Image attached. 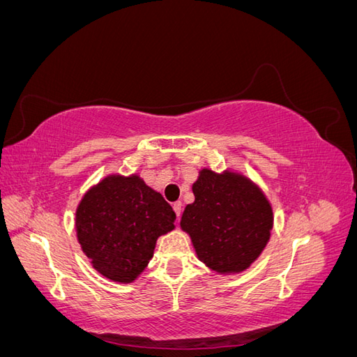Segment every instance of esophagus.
<instances>
[{"label": "esophagus", "instance_id": "1", "mask_svg": "<svg viewBox=\"0 0 357 357\" xmlns=\"http://www.w3.org/2000/svg\"><path fill=\"white\" fill-rule=\"evenodd\" d=\"M172 208H174L176 215H177V219L180 220V215H181V202H180V201H177V202L172 204Z\"/></svg>", "mask_w": 357, "mask_h": 357}]
</instances>
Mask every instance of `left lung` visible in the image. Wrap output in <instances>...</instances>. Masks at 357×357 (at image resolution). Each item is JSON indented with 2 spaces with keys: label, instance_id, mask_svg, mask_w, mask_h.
Masks as SVG:
<instances>
[{
  "label": "left lung",
  "instance_id": "left-lung-1",
  "mask_svg": "<svg viewBox=\"0 0 357 357\" xmlns=\"http://www.w3.org/2000/svg\"><path fill=\"white\" fill-rule=\"evenodd\" d=\"M195 201L183 211L188 232L201 262L219 274L245 271L262 253L274 223L265 193L238 172L199 171L192 186Z\"/></svg>",
  "mask_w": 357,
  "mask_h": 357
}]
</instances>
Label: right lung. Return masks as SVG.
I'll return each mask as SVG.
<instances>
[{"instance_id":"add662e5","label":"right lung","mask_w":357,"mask_h":357,"mask_svg":"<svg viewBox=\"0 0 357 357\" xmlns=\"http://www.w3.org/2000/svg\"><path fill=\"white\" fill-rule=\"evenodd\" d=\"M176 213L132 174H112L84 193L75 231L92 266L112 282L132 283L153 257L156 240L174 229Z\"/></svg>"}]
</instances>
